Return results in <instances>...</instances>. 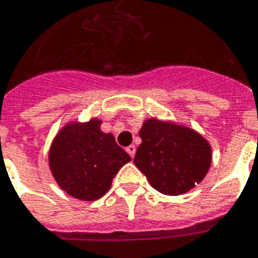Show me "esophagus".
Returning a JSON list of instances; mask_svg holds the SVG:
<instances>
[{"instance_id":"esophagus-1","label":"esophagus","mask_w":258,"mask_h":258,"mask_svg":"<svg viewBox=\"0 0 258 258\" xmlns=\"http://www.w3.org/2000/svg\"><path fill=\"white\" fill-rule=\"evenodd\" d=\"M125 151L128 152V155H130V156H131V158H134L137 148H135V145H130V147H127V149H125Z\"/></svg>"}]
</instances>
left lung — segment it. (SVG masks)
<instances>
[{
	"label": "left lung",
	"instance_id": "obj_1",
	"mask_svg": "<svg viewBox=\"0 0 258 258\" xmlns=\"http://www.w3.org/2000/svg\"><path fill=\"white\" fill-rule=\"evenodd\" d=\"M134 163L162 194L180 196L201 183L211 166V147L197 131L158 118L145 120Z\"/></svg>",
	"mask_w": 258,
	"mask_h": 258
}]
</instances>
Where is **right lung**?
Segmentation results:
<instances>
[{
	"mask_svg": "<svg viewBox=\"0 0 258 258\" xmlns=\"http://www.w3.org/2000/svg\"><path fill=\"white\" fill-rule=\"evenodd\" d=\"M102 121L68 123L55 135L48 166L61 188L71 197L95 201L110 188L117 172L131 160L113 134L100 130Z\"/></svg>",
	"mask_w": 258,
	"mask_h": 258,
	"instance_id": "right-lung-1",
	"label": "right lung"
}]
</instances>
